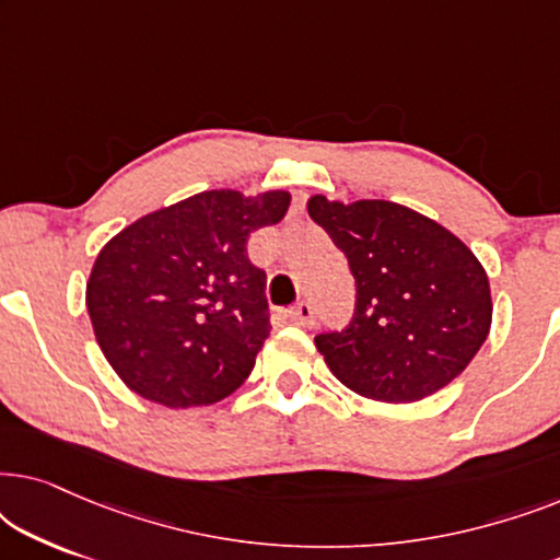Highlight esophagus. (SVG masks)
<instances>
[{
  "instance_id": "esophagus-1",
  "label": "esophagus",
  "mask_w": 560,
  "mask_h": 560,
  "mask_svg": "<svg viewBox=\"0 0 560 560\" xmlns=\"http://www.w3.org/2000/svg\"><path fill=\"white\" fill-rule=\"evenodd\" d=\"M290 320H295L298 326H313V305L308 301L295 303L290 308Z\"/></svg>"
}]
</instances>
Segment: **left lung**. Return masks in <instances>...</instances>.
<instances>
[{
  "instance_id": "left-lung-1",
  "label": "left lung",
  "mask_w": 560,
  "mask_h": 560,
  "mask_svg": "<svg viewBox=\"0 0 560 560\" xmlns=\"http://www.w3.org/2000/svg\"><path fill=\"white\" fill-rule=\"evenodd\" d=\"M308 213L349 259L354 318L318 334L334 377L380 402H416L462 374L492 326V295L474 252L433 219L393 201H328Z\"/></svg>"
}]
</instances>
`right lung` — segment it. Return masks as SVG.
Listing matches in <instances>:
<instances>
[{
  "mask_svg": "<svg viewBox=\"0 0 560 560\" xmlns=\"http://www.w3.org/2000/svg\"><path fill=\"white\" fill-rule=\"evenodd\" d=\"M288 190H203L104 244L86 308L106 362L144 400L198 408L232 395L270 336L252 232L285 217Z\"/></svg>",
  "mask_w": 560,
  "mask_h": 560,
  "instance_id": "obj_1",
  "label": "right lung"
}]
</instances>
